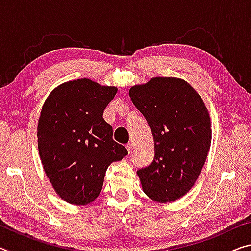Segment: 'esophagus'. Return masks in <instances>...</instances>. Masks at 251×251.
<instances>
[{
    "label": "esophagus",
    "mask_w": 251,
    "mask_h": 251,
    "mask_svg": "<svg viewBox=\"0 0 251 251\" xmlns=\"http://www.w3.org/2000/svg\"><path fill=\"white\" fill-rule=\"evenodd\" d=\"M126 147H127V151H128V152H130L131 151H133V143H128L126 145Z\"/></svg>",
    "instance_id": "34e87169"
}]
</instances>
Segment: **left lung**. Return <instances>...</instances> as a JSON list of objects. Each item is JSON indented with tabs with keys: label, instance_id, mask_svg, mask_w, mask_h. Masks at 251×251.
Listing matches in <instances>:
<instances>
[{
	"label": "left lung",
	"instance_id": "8db88e82",
	"mask_svg": "<svg viewBox=\"0 0 251 251\" xmlns=\"http://www.w3.org/2000/svg\"><path fill=\"white\" fill-rule=\"evenodd\" d=\"M155 142L150 166L137 171L143 190L158 202L184 196L195 185L211 143L210 117L198 93L176 77H154L130 87Z\"/></svg>",
	"mask_w": 251,
	"mask_h": 251
}]
</instances>
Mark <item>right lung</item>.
I'll return each mask as SVG.
<instances>
[{
	"label": "right lung",
	"mask_w": 251,
	"mask_h": 251,
	"mask_svg": "<svg viewBox=\"0 0 251 251\" xmlns=\"http://www.w3.org/2000/svg\"><path fill=\"white\" fill-rule=\"evenodd\" d=\"M116 93V87L88 78L70 80L54 88L42 107L37 124L42 164L55 192L72 205L96 199L109 165L128 154L103 118Z\"/></svg>",
	"instance_id": "right-lung-1"
}]
</instances>
